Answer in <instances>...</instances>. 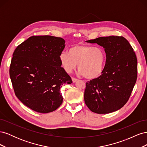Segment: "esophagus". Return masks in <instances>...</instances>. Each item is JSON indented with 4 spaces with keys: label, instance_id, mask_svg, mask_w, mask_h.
<instances>
[{
    "label": "esophagus",
    "instance_id": "obj_1",
    "mask_svg": "<svg viewBox=\"0 0 147 147\" xmlns=\"http://www.w3.org/2000/svg\"><path fill=\"white\" fill-rule=\"evenodd\" d=\"M72 82H73V83H75V82H77V81H78V80L77 79V78H72Z\"/></svg>",
    "mask_w": 147,
    "mask_h": 147
}]
</instances>
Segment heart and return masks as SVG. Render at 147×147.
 I'll return each mask as SVG.
<instances>
[{"label":"heart","instance_id":"b5f03b06","mask_svg":"<svg viewBox=\"0 0 147 147\" xmlns=\"http://www.w3.org/2000/svg\"><path fill=\"white\" fill-rule=\"evenodd\" d=\"M59 60L67 72H72L78 64L80 75L86 79L94 80L104 72L106 53L100 47L77 44L70 47L68 53H61Z\"/></svg>","mask_w":147,"mask_h":147}]
</instances>
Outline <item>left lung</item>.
Here are the masks:
<instances>
[{"instance_id":"1","label":"left lung","mask_w":147,"mask_h":147,"mask_svg":"<svg viewBox=\"0 0 147 147\" xmlns=\"http://www.w3.org/2000/svg\"><path fill=\"white\" fill-rule=\"evenodd\" d=\"M104 48V72L86 83L85 104L92 112L107 114L126 104L137 78V60L132 47L123 37H101L86 41Z\"/></svg>"}]
</instances>
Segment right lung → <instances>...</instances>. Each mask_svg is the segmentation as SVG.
<instances>
[{
  "label": "right lung",
  "instance_id": "right-lung-1",
  "mask_svg": "<svg viewBox=\"0 0 147 147\" xmlns=\"http://www.w3.org/2000/svg\"><path fill=\"white\" fill-rule=\"evenodd\" d=\"M65 42L51 35L32 36L13 53L10 77L15 95L35 112L56 110L63 100L61 88L72 83L59 60Z\"/></svg>",
  "mask_w": 147,
  "mask_h": 147
}]
</instances>
